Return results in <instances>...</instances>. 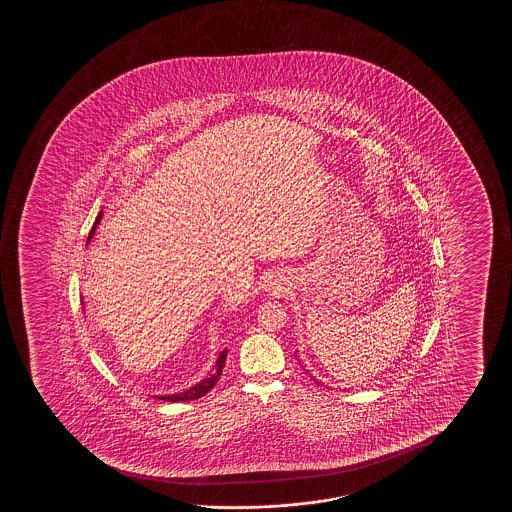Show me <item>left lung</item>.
<instances>
[{
    "label": "left lung",
    "mask_w": 512,
    "mask_h": 512,
    "mask_svg": "<svg viewBox=\"0 0 512 512\" xmlns=\"http://www.w3.org/2000/svg\"><path fill=\"white\" fill-rule=\"evenodd\" d=\"M315 381H316V379H315ZM316 383H318V381H316ZM318 385H320V383H318Z\"/></svg>",
    "instance_id": "left-lung-1"
}]
</instances>
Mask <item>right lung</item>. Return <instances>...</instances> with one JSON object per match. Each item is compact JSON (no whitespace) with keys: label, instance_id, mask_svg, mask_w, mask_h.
I'll return each instance as SVG.
<instances>
[{"label":"right lung","instance_id":"1","mask_svg":"<svg viewBox=\"0 0 512 512\" xmlns=\"http://www.w3.org/2000/svg\"><path fill=\"white\" fill-rule=\"evenodd\" d=\"M101 218H103V211H99L98 218H96V222L92 225V231L89 232V238H87V245H89V243H91V239L94 238V232L98 229ZM225 360H227V350L222 351V353L218 355L217 362L213 365V369L208 372V376L201 379V381L196 383V385L190 386L189 390L171 393V395H155V399L166 400V402H187V400H194L199 399V397H203V395L210 392L213 386L217 385V381L220 379V376H222V371H224Z\"/></svg>","mask_w":512,"mask_h":512}]
</instances>
